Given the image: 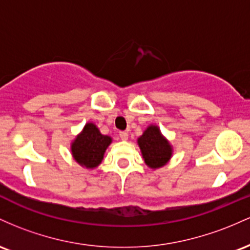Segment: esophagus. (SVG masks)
I'll return each instance as SVG.
<instances>
[{"mask_svg": "<svg viewBox=\"0 0 250 250\" xmlns=\"http://www.w3.org/2000/svg\"><path fill=\"white\" fill-rule=\"evenodd\" d=\"M119 137L122 140H127L128 138V133L125 132V131H122V132H119Z\"/></svg>", "mask_w": 250, "mask_h": 250, "instance_id": "esophagus-1", "label": "esophagus"}]
</instances>
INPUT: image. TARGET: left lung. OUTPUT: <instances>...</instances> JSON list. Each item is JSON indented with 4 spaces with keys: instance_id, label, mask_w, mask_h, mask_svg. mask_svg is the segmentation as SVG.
<instances>
[{
    "instance_id": "left-lung-1",
    "label": "left lung",
    "mask_w": 250,
    "mask_h": 250,
    "mask_svg": "<svg viewBox=\"0 0 250 250\" xmlns=\"http://www.w3.org/2000/svg\"><path fill=\"white\" fill-rule=\"evenodd\" d=\"M138 144L145 163L152 169L167 164L172 155V148L157 126H148L138 139Z\"/></svg>"
}]
</instances>
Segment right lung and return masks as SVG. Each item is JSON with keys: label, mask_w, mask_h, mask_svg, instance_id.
Here are the masks:
<instances>
[{"label": "right lung", "mask_w": 250, "mask_h": 250, "mask_svg": "<svg viewBox=\"0 0 250 250\" xmlns=\"http://www.w3.org/2000/svg\"><path fill=\"white\" fill-rule=\"evenodd\" d=\"M111 142L110 137L104 136L97 126L88 123L83 127V132L73 142L72 155L80 165L93 169L102 163L104 153Z\"/></svg>", "instance_id": "1"}]
</instances>
